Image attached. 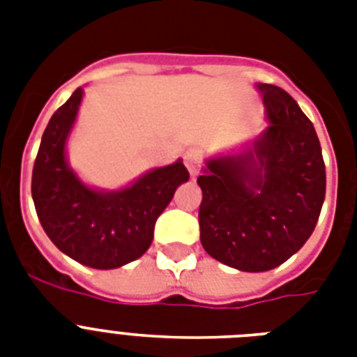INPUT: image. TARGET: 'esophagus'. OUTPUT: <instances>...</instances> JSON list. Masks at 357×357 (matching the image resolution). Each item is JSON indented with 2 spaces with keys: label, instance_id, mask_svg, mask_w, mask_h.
Listing matches in <instances>:
<instances>
[{
  "label": "esophagus",
  "instance_id": "obj_1",
  "mask_svg": "<svg viewBox=\"0 0 357 357\" xmlns=\"http://www.w3.org/2000/svg\"><path fill=\"white\" fill-rule=\"evenodd\" d=\"M185 167L189 168L190 176H196L198 170H200L202 157L200 151L196 150V148H189V150L185 151Z\"/></svg>",
  "mask_w": 357,
  "mask_h": 357
}]
</instances>
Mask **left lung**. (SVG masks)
<instances>
[{
  "label": "left lung",
  "mask_w": 357,
  "mask_h": 357,
  "mask_svg": "<svg viewBox=\"0 0 357 357\" xmlns=\"http://www.w3.org/2000/svg\"><path fill=\"white\" fill-rule=\"evenodd\" d=\"M271 126L252 148L207 161L198 178L202 246L244 272L276 268L311 237L326 195L317 131L276 85H257Z\"/></svg>",
  "instance_id": "8db88e82"
}]
</instances>
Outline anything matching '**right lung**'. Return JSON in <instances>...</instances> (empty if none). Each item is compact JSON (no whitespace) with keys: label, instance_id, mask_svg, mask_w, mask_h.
Segmentation results:
<instances>
[{"label":"right lung","instance_id":"obj_1","mask_svg":"<svg viewBox=\"0 0 357 357\" xmlns=\"http://www.w3.org/2000/svg\"><path fill=\"white\" fill-rule=\"evenodd\" d=\"M83 89L53 113L36 153L31 195L46 235L81 265L107 271L139 259L153 241V228L179 185L189 179L181 161L155 168L126 189L86 187L66 162V139Z\"/></svg>","mask_w":357,"mask_h":357}]
</instances>
